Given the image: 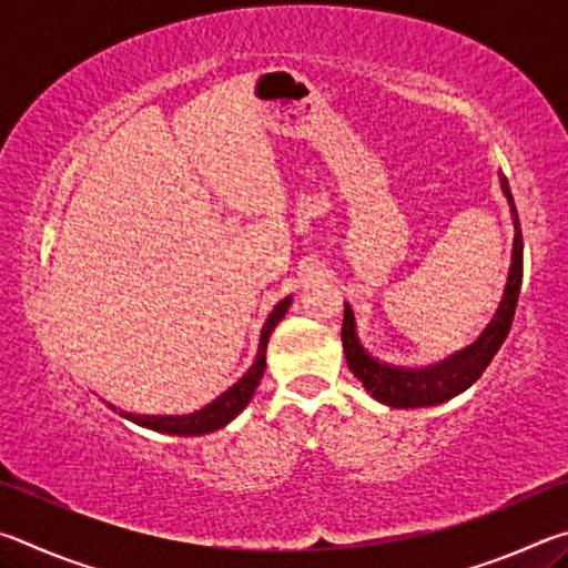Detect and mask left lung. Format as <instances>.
Instances as JSON below:
<instances>
[{
	"label": "left lung",
	"mask_w": 568,
	"mask_h": 568,
	"mask_svg": "<svg viewBox=\"0 0 568 568\" xmlns=\"http://www.w3.org/2000/svg\"><path fill=\"white\" fill-rule=\"evenodd\" d=\"M501 187L506 192L508 203H511V215H514V227H516V240H514V257H511V271H508V283L501 297V305L494 315V321L488 323V328L480 333V338L468 345L466 351L450 355L448 361L430 365V368H393V365L378 363L371 358L368 353L363 351L358 343V335H355V321L353 311L345 303V315H343V351L345 361H348V368L353 376L358 378L365 390L371 393L373 398L386 403L393 408H420V406H436V403H444L448 398L464 393L468 386L480 378V373L488 368V363L494 361V355L501 348L508 331H511L516 305H518V293H521V277H524V237H521V225H518V213L511 197V190H508V180L501 175Z\"/></svg>",
	"instance_id": "1"
}]
</instances>
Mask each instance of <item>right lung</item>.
<instances>
[{
	"instance_id": "right-lung-1",
	"label": "right lung",
	"mask_w": 568,
	"mask_h": 568,
	"mask_svg": "<svg viewBox=\"0 0 568 568\" xmlns=\"http://www.w3.org/2000/svg\"><path fill=\"white\" fill-rule=\"evenodd\" d=\"M287 307H291V297H285V301L275 305L271 318H267L263 325L255 363L250 365V371L235 383L233 388H227L223 396H217L210 406L200 408L195 413H187V416H138V413H122V416L132 423H138V426H145L152 430H160V434H172V436H200V434H210V430L223 428L225 423L233 420L237 413L247 406L250 398H253V393L265 371L267 341H271V333L275 331V325L281 323Z\"/></svg>"
}]
</instances>
